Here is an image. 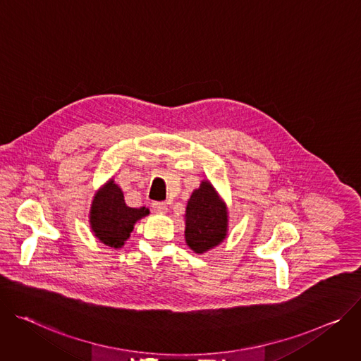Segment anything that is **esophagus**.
<instances>
[{"mask_svg": "<svg viewBox=\"0 0 361 361\" xmlns=\"http://www.w3.org/2000/svg\"><path fill=\"white\" fill-rule=\"evenodd\" d=\"M152 211L154 212V214H166L168 212V205L165 204V202H153L152 204Z\"/></svg>", "mask_w": 361, "mask_h": 361, "instance_id": "obj_1", "label": "esophagus"}]
</instances>
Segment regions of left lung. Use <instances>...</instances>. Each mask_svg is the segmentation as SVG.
Listing matches in <instances>:
<instances>
[{
	"label": "left lung",
	"instance_id": "8db88e82",
	"mask_svg": "<svg viewBox=\"0 0 361 361\" xmlns=\"http://www.w3.org/2000/svg\"><path fill=\"white\" fill-rule=\"evenodd\" d=\"M185 239L195 254L219 245L228 233V209L209 180L190 195L185 214Z\"/></svg>",
	"mask_w": 361,
	"mask_h": 361
}]
</instances>
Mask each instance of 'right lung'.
Masks as SVG:
<instances>
[{"label":"right lung","instance_id":"1","mask_svg":"<svg viewBox=\"0 0 361 361\" xmlns=\"http://www.w3.org/2000/svg\"><path fill=\"white\" fill-rule=\"evenodd\" d=\"M149 215V209L130 208L113 179L96 193L90 208V228L99 241L111 248H122L129 239L135 224Z\"/></svg>","mask_w":361,"mask_h":361}]
</instances>
